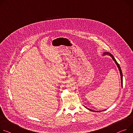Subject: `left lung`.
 <instances>
[{
  "label": "left lung",
  "instance_id": "1",
  "mask_svg": "<svg viewBox=\"0 0 133 133\" xmlns=\"http://www.w3.org/2000/svg\"><path fill=\"white\" fill-rule=\"evenodd\" d=\"M110 55L111 57H112V58L113 59V60L115 61V63H116V65H117V66H118V69H119V71H120V76H121V86H122V71H121V68H120V66H119V64L118 63V62H117V61L116 60V59L115 58V57H114V56L112 55L111 54H110V53H109V52H104V53H103V56H104V55ZM86 108H87V109H88V110H89L90 111H94L93 110H90V109H88V108H86V107H85ZM95 112H96V111H95ZM97 112V111H96Z\"/></svg>",
  "mask_w": 133,
  "mask_h": 133
}]
</instances>
